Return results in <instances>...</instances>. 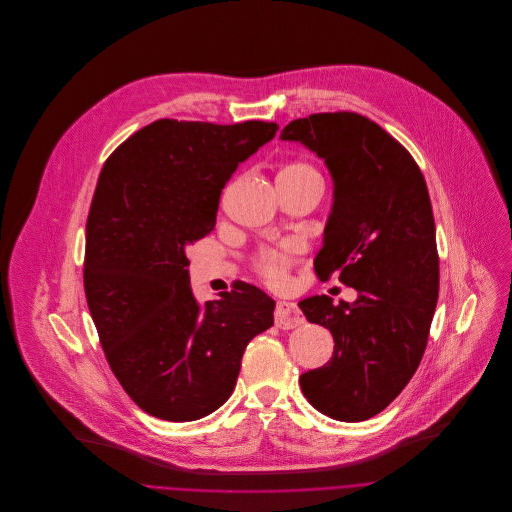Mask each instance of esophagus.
<instances>
[{"mask_svg":"<svg viewBox=\"0 0 512 512\" xmlns=\"http://www.w3.org/2000/svg\"><path fill=\"white\" fill-rule=\"evenodd\" d=\"M302 313L298 306L294 302H288V300H278L276 304V311H274V323L278 329H294L298 325H302Z\"/></svg>","mask_w":512,"mask_h":512,"instance_id":"obj_1","label":"esophagus"}]
</instances>
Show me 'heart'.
<instances>
[{
	"label": "heart",
	"mask_w": 512,
	"mask_h": 512,
	"mask_svg": "<svg viewBox=\"0 0 512 512\" xmlns=\"http://www.w3.org/2000/svg\"><path fill=\"white\" fill-rule=\"evenodd\" d=\"M309 173H317L309 163H290L286 165L278 175H309ZM296 252V246L290 244L286 248H270V250H262L256 260H254V266L258 270V274L274 284V286H280L284 284L286 280V274H288V268L292 264V256Z\"/></svg>",
	"instance_id": "heart-1"
}]
</instances>
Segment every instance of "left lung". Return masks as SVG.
<instances>
[{
  "instance_id": "8db88e82",
  "label": "left lung",
  "mask_w": 512,
  "mask_h": 512,
  "mask_svg": "<svg viewBox=\"0 0 512 512\" xmlns=\"http://www.w3.org/2000/svg\"><path fill=\"white\" fill-rule=\"evenodd\" d=\"M282 141L317 153L333 177V208L315 258L339 274L355 302L325 294L298 302L306 321L331 331L333 357L300 375L304 397L339 422H363L401 393L426 351L440 262L426 179L403 145L357 113L288 123Z\"/></svg>"
}]
</instances>
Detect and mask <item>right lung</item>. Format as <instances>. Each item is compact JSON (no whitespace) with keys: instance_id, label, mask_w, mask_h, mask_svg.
Instances as JSON below:
<instances>
[{"instance_id":"add662e5","label":"right lung","mask_w":512,"mask_h":512,"mask_svg":"<svg viewBox=\"0 0 512 512\" xmlns=\"http://www.w3.org/2000/svg\"><path fill=\"white\" fill-rule=\"evenodd\" d=\"M278 125L155 121L107 159L86 222L84 292L107 361L149 416L193 422L236 387L274 300L240 282L199 304L187 246L216 226L224 185Z\"/></svg>"}]
</instances>
